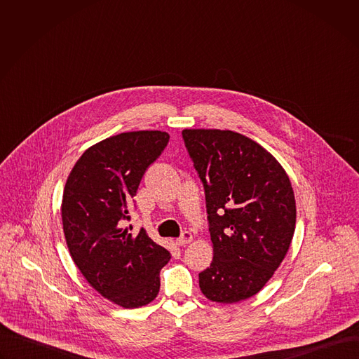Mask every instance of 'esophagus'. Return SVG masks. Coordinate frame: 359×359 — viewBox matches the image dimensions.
Here are the masks:
<instances>
[{
    "label": "esophagus",
    "mask_w": 359,
    "mask_h": 359,
    "mask_svg": "<svg viewBox=\"0 0 359 359\" xmlns=\"http://www.w3.org/2000/svg\"><path fill=\"white\" fill-rule=\"evenodd\" d=\"M191 240H193V234H191L190 231H183L182 236L176 240V243H177L179 245H186V244H189Z\"/></svg>",
    "instance_id": "obj_1"
}]
</instances>
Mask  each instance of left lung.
<instances>
[{"label":"left lung","instance_id":"obj_1","mask_svg":"<svg viewBox=\"0 0 359 359\" xmlns=\"http://www.w3.org/2000/svg\"><path fill=\"white\" fill-rule=\"evenodd\" d=\"M184 146L206 194L213 262L198 274L209 299L257 294L280 267L295 230L291 182L259 143L233 130L184 129Z\"/></svg>","mask_w":359,"mask_h":359}]
</instances>
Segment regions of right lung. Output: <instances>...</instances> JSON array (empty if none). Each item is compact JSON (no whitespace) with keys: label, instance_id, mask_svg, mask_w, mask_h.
Segmentation results:
<instances>
[{"label":"right lung","instance_id":"right-lung-1","mask_svg":"<svg viewBox=\"0 0 359 359\" xmlns=\"http://www.w3.org/2000/svg\"><path fill=\"white\" fill-rule=\"evenodd\" d=\"M169 137L139 130L102 140L83 151L64 189L61 212L71 257L100 295L123 309L156 298L161 270L170 260L144 229L136 236L123 229L139 183Z\"/></svg>","mask_w":359,"mask_h":359}]
</instances>
